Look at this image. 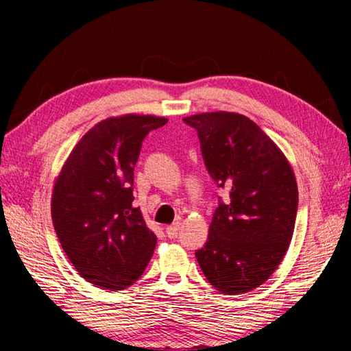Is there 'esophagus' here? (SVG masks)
<instances>
[{"mask_svg":"<svg viewBox=\"0 0 351 351\" xmlns=\"http://www.w3.org/2000/svg\"><path fill=\"white\" fill-rule=\"evenodd\" d=\"M180 229H181V224L180 223H173L165 228V234H167L169 239H176L178 234H180Z\"/></svg>","mask_w":351,"mask_h":351,"instance_id":"esophagus-1","label":"esophagus"}]
</instances>
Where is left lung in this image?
Returning <instances> with one entry per match:
<instances>
[{"mask_svg": "<svg viewBox=\"0 0 351 351\" xmlns=\"http://www.w3.org/2000/svg\"><path fill=\"white\" fill-rule=\"evenodd\" d=\"M197 130L206 169L229 201L218 198L206 245L195 255L213 288L243 294L258 288L280 265L293 239L294 171L257 123L237 112L184 119Z\"/></svg>", "mask_w": 351, "mask_h": 351, "instance_id": "obj_1", "label": "left lung"}]
</instances>
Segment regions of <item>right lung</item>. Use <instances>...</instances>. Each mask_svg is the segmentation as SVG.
Segmentation results:
<instances>
[{
    "label": "right lung",
    "instance_id": "add662e5",
    "mask_svg": "<svg viewBox=\"0 0 351 351\" xmlns=\"http://www.w3.org/2000/svg\"><path fill=\"white\" fill-rule=\"evenodd\" d=\"M156 116L110 117L71 152L52 192V223L77 272L97 288L133 285L150 261L156 235L133 207L134 165Z\"/></svg>",
    "mask_w": 351,
    "mask_h": 351
}]
</instances>
